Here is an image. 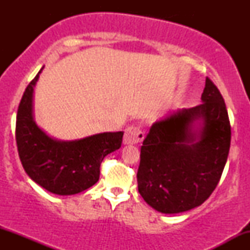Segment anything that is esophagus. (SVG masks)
<instances>
[{
  "instance_id": "obj_1",
  "label": "esophagus",
  "mask_w": 250,
  "mask_h": 250,
  "mask_svg": "<svg viewBox=\"0 0 250 250\" xmlns=\"http://www.w3.org/2000/svg\"><path fill=\"white\" fill-rule=\"evenodd\" d=\"M145 137V134L137 125H130L125 129V137H123V142L125 145H136L140 143Z\"/></svg>"
}]
</instances>
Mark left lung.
I'll return each instance as SVG.
<instances>
[{"label": "left lung", "mask_w": 250, "mask_h": 250, "mask_svg": "<svg viewBox=\"0 0 250 250\" xmlns=\"http://www.w3.org/2000/svg\"><path fill=\"white\" fill-rule=\"evenodd\" d=\"M202 103L155 122L143 141L137 187L155 210L199 207L221 179L230 148V123L216 85L206 79Z\"/></svg>", "instance_id": "8db88e82"}]
</instances>
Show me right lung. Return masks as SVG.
I'll return each mask as SVG.
<instances>
[{
    "mask_svg": "<svg viewBox=\"0 0 250 250\" xmlns=\"http://www.w3.org/2000/svg\"><path fill=\"white\" fill-rule=\"evenodd\" d=\"M22 96L16 116V145L25 173L45 190L74 195L94 186L108 154L121 147L123 131L91 135L75 141L48 136L34 121L33 95L40 74Z\"/></svg>",
    "mask_w": 250,
    "mask_h": 250,
    "instance_id": "1",
    "label": "right lung"
}]
</instances>
